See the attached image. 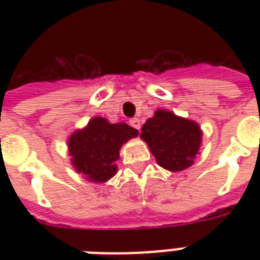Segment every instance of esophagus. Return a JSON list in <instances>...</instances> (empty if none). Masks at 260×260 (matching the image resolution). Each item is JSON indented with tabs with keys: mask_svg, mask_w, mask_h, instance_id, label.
Listing matches in <instances>:
<instances>
[{
	"mask_svg": "<svg viewBox=\"0 0 260 260\" xmlns=\"http://www.w3.org/2000/svg\"><path fill=\"white\" fill-rule=\"evenodd\" d=\"M129 124L132 126H134V128H136V129L138 131H140V128H142V124H140V120H139V118H131L129 120Z\"/></svg>",
	"mask_w": 260,
	"mask_h": 260,
	"instance_id": "esophagus-1",
	"label": "esophagus"
}]
</instances>
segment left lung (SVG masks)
Wrapping results in <instances>:
<instances>
[{"instance_id": "left-lung-1", "label": "left lung", "mask_w": 260, "mask_h": 260, "mask_svg": "<svg viewBox=\"0 0 260 260\" xmlns=\"http://www.w3.org/2000/svg\"><path fill=\"white\" fill-rule=\"evenodd\" d=\"M201 135L197 122L159 109L143 125L140 138L148 143L159 166L182 171L193 165L201 146Z\"/></svg>"}]
</instances>
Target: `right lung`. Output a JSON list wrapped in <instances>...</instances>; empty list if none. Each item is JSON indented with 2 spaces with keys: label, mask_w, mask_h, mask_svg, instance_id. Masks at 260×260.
<instances>
[{
  "label": "right lung",
  "mask_w": 260,
  "mask_h": 260,
  "mask_svg": "<svg viewBox=\"0 0 260 260\" xmlns=\"http://www.w3.org/2000/svg\"><path fill=\"white\" fill-rule=\"evenodd\" d=\"M138 134V129L125 122L110 124L105 118L94 117L86 128L69 139L73 166L89 181H108L117 171L116 160L120 158L121 146Z\"/></svg>",
  "instance_id": "add662e5"
}]
</instances>
